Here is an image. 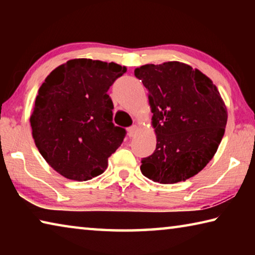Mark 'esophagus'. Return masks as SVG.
I'll return each mask as SVG.
<instances>
[{"label":"esophagus","mask_w":255,"mask_h":255,"mask_svg":"<svg viewBox=\"0 0 255 255\" xmlns=\"http://www.w3.org/2000/svg\"><path fill=\"white\" fill-rule=\"evenodd\" d=\"M137 126L136 125H132V126H130L128 128V135L130 136V137H133L136 135V132H137Z\"/></svg>","instance_id":"34e87169"}]
</instances>
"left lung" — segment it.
Listing matches in <instances>:
<instances>
[{"instance_id":"left-lung-1","label":"left lung","mask_w":255,"mask_h":255,"mask_svg":"<svg viewBox=\"0 0 255 255\" xmlns=\"http://www.w3.org/2000/svg\"><path fill=\"white\" fill-rule=\"evenodd\" d=\"M148 90L156 148L141 158L146 178L162 184L196 175L209 163L224 136L226 107L210 79L180 62L135 70Z\"/></svg>"}]
</instances>
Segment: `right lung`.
Returning <instances> with one entry per match:
<instances>
[{"label":"right lung","instance_id":"obj_1","mask_svg":"<svg viewBox=\"0 0 255 255\" xmlns=\"http://www.w3.org/2000/svg\"><path fill=\"white\" fill-rule=\"evenodd\" d=\"M126 67L71 59L47 76L30 117L32 137L46 162L65 178L91 180L122 145L126 129L112 123L108 90Z\"/></svg>","mask_w":255,"mask_h":255}]
</instances>
